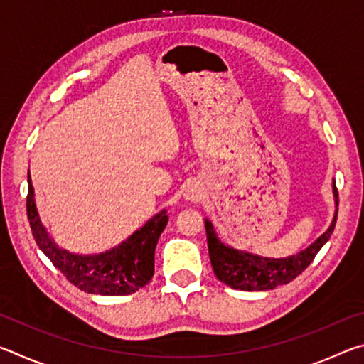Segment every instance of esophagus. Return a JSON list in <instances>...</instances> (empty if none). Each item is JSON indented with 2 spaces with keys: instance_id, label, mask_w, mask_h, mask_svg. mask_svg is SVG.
Masks as SVG:
<instances>
[{
  "instance_id": "esophagus-1",
  "label": "esophagus",
  "mask_w": 364,
  "mask_h": 364,
  "mask_svg": "<svg viewBox=\"0 0 364 364\" xmlns=\"http://www.w3.org/2000/svg\"><path fill=\"white\" fill-rule=\"evenodd\" d=\"M183 196L186 200H197L200 197V188L197 186V184H191V186H188L186 191H184Z\"/></svg>"
}]
</instances>
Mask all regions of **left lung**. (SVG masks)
Here are the masks:
<instances>
[{
	"mask_svg": "<svg viewBox=\"0 0 364 364\" xmlns=\"http://www.w3.org/2000/svg\"><path fill=\"white\" fill-rule=\"evenodd\" d=\"M332 193H334L336 212L328 230L315 242L308 245L305 250L284 258L262 257L226 245L218 239L212 221L205 218L208 255H210L215 276L226 286L241 289V291H271V289L287 284V282L297 278L301 271L313 262V258L321 250L323 245L329 241L331 234L334 231L338 205L336 183H332Z\"/></svg>",
	"mask_w": 364,
	"mask_h": 364,
	"instance_id": "obj_1",
	"label": "left lung"
}]
</instances>
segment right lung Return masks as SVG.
Returning <instances> with one entry per match:
<instances>
[{"label": "right lung", "mask_w": 364, "mask_h": 364, "mask_svg": "<svg viewBox=\"0 0 364 364\" xmlns=\"http://www.w3.org/2000/svg\"><path fill=\"white\" fill-rule=\"evenodd\" d=\"M27 217L40 250L80 291L97 295H128L144 287L154 276V252L168 215L160 210L130 237L101 254L82 255L59 247L41 223L28 170Z\"/></svg>", "instance_id": "obj_1"}]
</instances>
